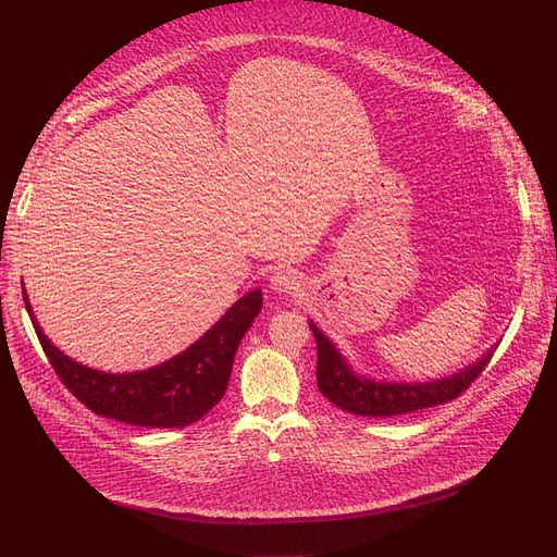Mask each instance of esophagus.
<instances>
[{
	"label": "esophagus",
	"mask_w": 557,
	"mask_h": 557,
	"mask_svg": "<svg viewBox=\"0 0 557 557\" xmlns=\"http://www.w3.org/2000/svg\"><path fill=\"white\" fill-rule=\"evenodd\" d=\"M300 277L296 271H288V269H277L271 275V288L277 296H288V294H298L300 292Z\"/></svg>",
	"instance_id": "esophagus-1"
}]
</instances>
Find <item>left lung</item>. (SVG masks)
I'll return each instance as SVG.
<instances>
[{
  "mask_svg": "<svg viewBox=\"0 0 557 557\" xmlns=\"http://www.w3.org/2000/svg\"><path fill=\"white\" fill-rule=\"evenodd\" d=\"M309 327L313 332V338H317L319 348L317 382L321 394L327 400H332L338 409L359 417H398L448 403L462 394L480 375V371L487 367V361L496 350L494 344L487 352H482L473 364L428 382L377 380L359 373L350 364L348 357L336 348V344L317 323L309 321Z\"/></svg>",
  "mask_w": 557,
  "mask_h": 557,
  "instance_id": "8db88e82",
  "label": "left lung"
}]
</instances>
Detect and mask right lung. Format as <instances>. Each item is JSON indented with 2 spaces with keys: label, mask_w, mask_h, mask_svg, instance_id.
Wrapping results in <instances>:
<instances>
[{
  "label": "right lung",
  "mask_w": 557,
  "mask_h": 557,
  "mask_svg": "<svg viewBox=\"0 0 557 557\" xmlns=\"http://www.w3.org/2000/svg\"><path fill=\"white\" fill-rule=\"evenodd\" d=\"M24 284V282H22ZM38 342L57 375L95 414L140 428H186L200 421L225 396L234 355L261 311V288L238 298L196 344L157 367L132 373L90 369L45 336L22 288Z\"/></svg>",
  "instance_id": "obj_1"
}]
</instances>
